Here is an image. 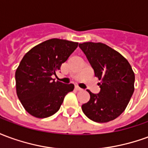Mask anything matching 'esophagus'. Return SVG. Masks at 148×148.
I'll use <instances>...</instances> for the list:
<instances>
[{
    "label": "esophagus",
    "mask_w": 148,
    "mask_h": 148,
    "mask_svg": "<svg viewBox=\"0 0 148 148\" xmlns=\"http://www.w3.org/2000/svg\"><path fill=\"white\" fill-rule=\"evenodd\" d=\"M75 90H77V91H80V90H82V89H81V88H79L78 86H75Z\"/></svg>",
    "instance_id": "1"
}]
</instances>
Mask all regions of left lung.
Listing matches in <instances>:
<instances>
[{
  "mask_svg": "<svg viewBox=\"0 0 148 148\" xmlns=\"http://www.w3.org/2000/svg\"><path fill=\"white\" fill-rule=\"evenodd\" d=\"M101 82L99 93L87 90L90 99L82 109L93 121L106 123L114 120L126 109L134 92L135 74L126 58L101 42L79 43Z\"/></svg>",
  "mask_w": 148,
  "mask_h": 148,
  "instance_id": "obj_1",
  "label": "left lung"
}]
</instances>
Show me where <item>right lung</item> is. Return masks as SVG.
<instances>
[{
    "label": "right lung",
    "instance_id": "add662e5",
    "mask_svg": "<svg viewBox=\"0 0 148 148\" xmlns=\"http://www.w3.org/2000/svg\"><path fill=\"white\" fill-rule=\"evenodd\" d=\"M78 42L51 39L25 54L16 71V87L25 110L35 117L46 118L60 109L65 96L74 90L73 84L55 82L52 75L77 48Z\"/></svg>",
    "mask_w": 148,
    "mask_h": 148
}]
</instances>
